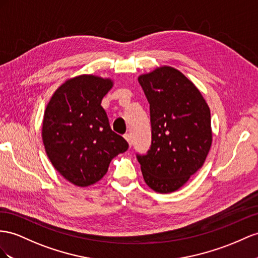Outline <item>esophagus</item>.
I'll return each mask as SVG.
<instances>
[{"instance_id":"esophagus-1","label":"esophagus","mask_w":258,"mask_h":258,"mask_svg":"<svg viewBox=\"0 0 258 258\" xmlns=\"http://www.w3.org/2000/svg\"><path fill=\"white\" fill-rule=\"evenodd\" d=\"M124 138H125V140L127 141L128 145H130V147H131V146H132V140H131V135H130V134H125V135H124Z\"/></svg>"}]
</instances>
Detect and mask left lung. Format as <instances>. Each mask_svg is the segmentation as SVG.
I'll return each instance as SVG.
<instances>
[{"label":"left lung","mask_w":258,"mask_h":258,"mask_svg":"<svg viewBox=\"0 0 258 258\" xmlns=\"http://www.w3.org/2000/svg\"><path fill=\"white\" fill-rule=\"evenodd\" d=\"M138 82L150 105L151 146L137 160L151 189L174 192L206 160L213 142L210 110L196 86L171 66L143 74Z\"/></svg>","instance_id":"8db88e82"}]
</instances>
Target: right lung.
I'll list each match as a JSON object with an SVG mask.
<instances>
[{"label": "right lung", "mask_w": 258, "mask_h": 258, "mask_svg": "<svg viewBox=\"0 0 258 258\" xmlns=\"http://www.w3.org/2000/svg\"><path fill=\"white\" fill-rule=\"evenodd\" d=\"M110 78L79 75L58 87L45 108L42 141L58 173L77 186H89L107 173L111 160L128 148L111 130L102 98Z\"/></svg>", "instance_id": "add662e5"}]
</instances>
